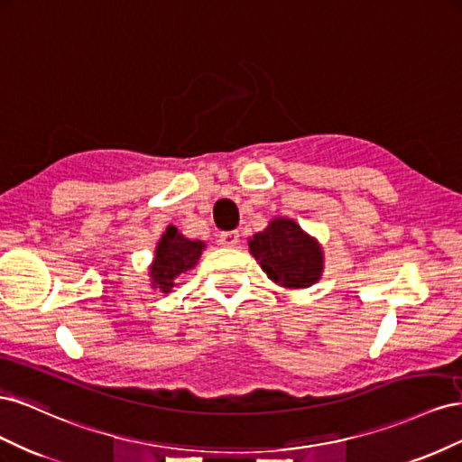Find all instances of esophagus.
Instances as JSON below:
<instances>
[{"label":"esophagus","instance_id":"34e87169","mask_svg":"<svg viewBox=\"0 0 462 462\" xmlns=\"http://www.w3.org/2000/svg\"><path fill=\"white\" fill-rule=\"evenodd\" d=\"M239 233H236V231H227V233H221L219 235V245L221 246H227V248H235L236 245H239Z\"/></svg>","mask_w":462,"mask_h":462}]
</instances>
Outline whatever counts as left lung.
<instances>
[{
  "instance_id": "obj_1",
  "label": "left lung",
  "mask_w": 462,
  "mask_h": 462,
  "mask_svg": "<svg viewBox=\"0 0 462 462\" xmlns=\"http://www.w3.org/2000/svg\"><path fill=\"white\" fill-rule=\"evenodd\" d=\"M248 250L272 282L285 289H309L324 273V248L295 219L273 217L248 239Z\"/></svg>"
}]
</instances>
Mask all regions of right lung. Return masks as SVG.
Instances as JSON below:
<instances>
[{"label": "right lung", "instance_id": "1", "mask_svg": "<svg viewBox=\"0 0 462 462\" xmlns=\"http://www.w3.org/2000/svg\"><path fill=\"white\" fill-rule=\"evenodd\" d=\"M202 250H206L204 241L187 239L177 227L167 226L165 233L160 236L153 250L152 263L148 265L150 287L170 292L175 285V279L180 273L190 272L199 263Z\"/></svg>", "mask_w": 462, "mask_h": 462}]
</instances>
